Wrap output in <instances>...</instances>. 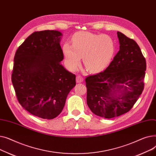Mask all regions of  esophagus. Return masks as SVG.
<instances>
[{
  "mask_svg": "<svg viewBox=\"0 0 156 156\" xmlns=\"http://www.w3.org/2000/svg\"><path fill=\"white\" fill-rule=\"evenodd\" d=\"M83 81V78L80 75H78L76 76V83H81Z\"/></svg>",
  "mask_w": 156,
  "mask_h": 156,
  "instance_id": "esophagus-1",
  "label": "esophagus"
}]
</instances>
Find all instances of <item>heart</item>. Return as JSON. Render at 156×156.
Returning a JSON list of instances; mask_svg holds the SVG:
<instances>
[{
  "label": "heart",
  "instance_id": "1",
  "mask_svg": "<svg viewBox=\"0 0 156 156\" xmlns=\"http://www.w3.org/2000/svg\"><path fill=\"white\" fill-rule=\"evenodd\" d=\"M116 51L113 38L108 35H97L88 31H80L72 37V45L63 46L65 62L73 71L83 57V64L89 71L95 73L104 70L111 62Z\"/></svg>",
  "mask_w": 156,
  "mask_h": 156
}]
</instances>
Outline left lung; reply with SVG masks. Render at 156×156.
<instances>
[{"mask_svg": "<svg viewBox=\"0 0 156 156\" xmlns=\"http://www.w3.org/2000/svg\"><path fill=\"white\" fill-rule=\"evenodd\" d=\"M117 34L119 51L108 67L85 78L88 108L108 119L129 111L144 88L146 61L140 48L134 40Z\"/></svg>", "mask_w": 156, "mask_h": 156, "instance_id": "obj_1", "label": "left lung"}]
</instances>
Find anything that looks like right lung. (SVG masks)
<instances>
[{
  "label": "right lung",
  "instance_id": "obj_1",
  "mask_svg": "<svg viewBox=\"0 0 156 156\" xmlns=\"http://www.w3.org/2000/svg\"><path fill=\"white\" fill-rule=\"evenodd\" d=\"M60 31L44 30L31 34L16 51L11 80L22 107L35 116L51 119L61 112L75 74L61 64L64 59Z\"/></svg>",
  "mask_w": 156,
  "mask_h": 156
}]
</instances>
